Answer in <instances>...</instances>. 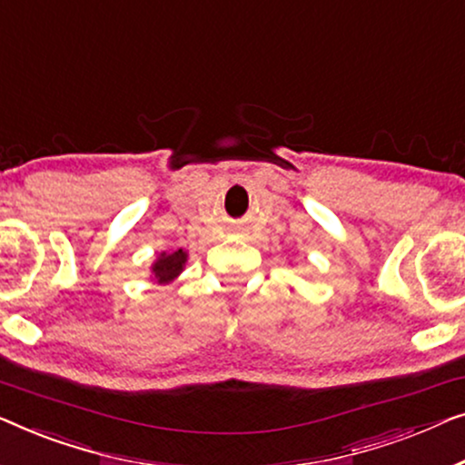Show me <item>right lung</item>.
Masks as SVG:
<instances>
[{"mask_svg":"<svg viewBox=\"0 0 465 465\" xmlns=\"http://www.w3.org/2000/svg\"><path fill=\"white\" fill-rule=\"evenodd\" d=\"M185 263H187V252L183 251V248H179V251L174 252H162L160 257L155 259V263L152 265L155 282L158 284L173 282V280L183 272Z\"/></svg>","mask_w":465,"mask_h":465,"instance_id":"right-lung-1","label":"right lung"}]
</instances>
